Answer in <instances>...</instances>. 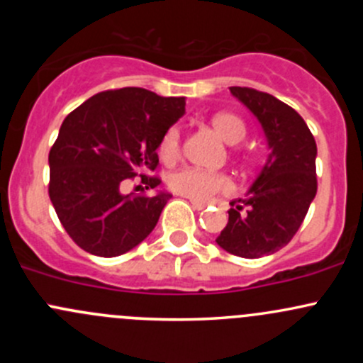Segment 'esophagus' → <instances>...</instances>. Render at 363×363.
I'll use <instances>...</instances> for the list:
<instances>
[{
    "label": "esophagus",
    "instance_id": "esophagus-1",
    "mask_svg": "<svg viewBox=\"0 0 363 363\" xmlns=\"http://www.w3.org/2000/svg\"><path fill=\"white\" fill-rule=\"evenodd\" d=\"M191 205H193V208H196V211H202V208L205 207L203 202H196V200H191Z\"/></svg>",
    "mask_w": 363,
    "mask_h": 363
}]
</instances>
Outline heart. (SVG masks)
Instances as JSON below:
<instances>
[{
  "mask_svg": "<svg viewBox=\"0 0 363 363\" xmlns=\"http://www.w3.org/2000/svg\"><path fill=\"white\" fill-rule=\"evenodd\" d=\"M211 123L219 137L228 144H239L246 137V126L233 113H216ZM179 151H181V131L177 128H170L160 142V155L164 161H172L177 158ZM168 186L177 195L196 200V202H208L212 196L219 195V193H230L233 188L232 179L228 175L205 172L193 167L174 172L168 177Z\"/></svg>",
  "mask_w": 363,
  "mask_h": 363,
  "instance_id": "1",
  "label": "heart"
}]
</instances>
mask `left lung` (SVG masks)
I'll return each mask as SVG.
<instances>
[{"instance_id": "obj_1", "label": "left lung", "mask_w": 363, "mask_h": 363, "mask_svg": "<svg viewBox=\"0 0 363 363\" xmlns=\"http://www.w3.org/2000/svg\"><path fill=\"white\" fill-rule=\"evenodd\" d=\"M262 124L270 155L244 199L230 202L218 246L240 258H262L286 246L316 196V142L290 105L251 87H230Z\"/></svg>"}]
</instances>
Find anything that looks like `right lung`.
<instances>
[{
    "mask_svg": "<svg viewBox=\"0 0 363 363\" xmlns=\"http://www.w3.org/2000/svg\"><path fill=\"white\" fill-rule=\"evenodd\" d=\"M184 105V98L123 87L94 94L68 113L49 152V196L77 246L112 258L155 230L170 193L123 195L121 182L158 167L156 149ZM140 177L145 189L161 182Z\"/></svg>",
    "mask_w": 363,
    "mask_h": 363,
    "instance_id": "obj_1",
    "label": "right lung"
}]
</instances>
